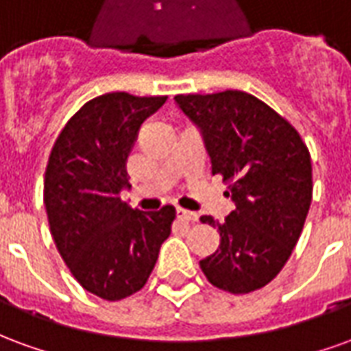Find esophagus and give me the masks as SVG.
Listing matches in <instances>:
<instances>
[{
    "label": "esophagus",
    "mask_w": 351,
    "mask_h": 351,
    "mask_svg": "<svg viewBox=\"0 0 351 351\" xmlns=\"http://www.w3.org/2000/svg\"><path fill=\"white\" fill-rule=\"evenodd\" d=\"M176 216H178L180 220H186V221L197 220V214L190 213V210H184V208H176Z\"/></svg>",
    "instance_id": "1"
}]
</instances>
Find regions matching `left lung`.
<instances>
[{
	"label": "left lung",
	"mask_w": 351,
	"mask_h": 351,
	"mask_svg": "<svg viewBox=\"0 0 351 351\" xmlns=\"http://www.w3.org/2000/svg\"><path fill=\"white\" fill-rule=\"evenodd\" d=\"M203 135L213 175L229 182L235 210L218 229L220 246L199 265L213 286L243 295L267 286L286 265L312 201V163L291 123L239 90L176 95Z\"/></svg>",
	"instance_id": "obj_1"
}]
</instances>
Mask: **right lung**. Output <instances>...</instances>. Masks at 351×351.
Instances as JSON below:
<instances>
[{
	"label": "right lung",
	"instance_id": "right-lung-1",
	"mask_svg": "<svg viewBox=\"0 0 351 351\" xmlns=\"http://www.w3.org/2000/svg\"><path fill=\"white\" fill-rule=\"evenodd\" d=\"M165 99L99 95L65 123L50 152L45 173L50 233L77 282L105 301L137 293L171 235L175 206L141 213L120 197L130 186L125 161L138 128Z\"/></svg>",
	"mask_w": 351,
	"mask_h": 351
}]
</instances>
